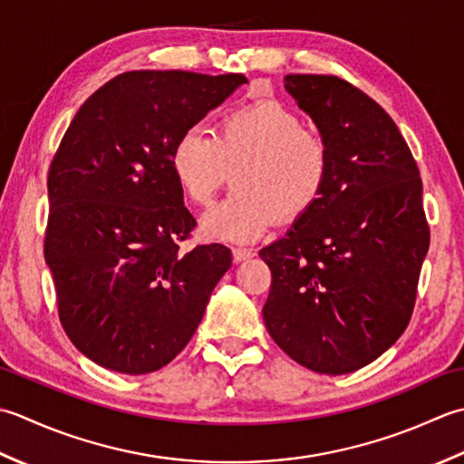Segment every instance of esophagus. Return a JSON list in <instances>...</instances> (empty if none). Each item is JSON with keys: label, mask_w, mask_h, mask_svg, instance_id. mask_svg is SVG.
<instances>
[{"label": "esophagus", "mask_w": 464, "mask_h": 464, "mask_svg": "<svg viewBox=\"0 0 464 464\" xmlns=\"http://www.w3.org/2000/svg\"><path fill=\"white\" fill-rule=\"evenodd\" d=\"M232 254H234V260L236 262H242V260H248L254 256V250L250 248H240V246H236V248H232Z\"/></svg>", "instance_id": "1"}]
</instances>
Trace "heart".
<instances>
[{
  "label": "heart",
  "instance_id": "b5f03b06",
  "mask_svg": "<svg viewBox=\"0 0 464 464\" xmlns=\"http://www.w3.org/2000/svg\"><path fill=\"white\" fill-rule=\"evenodd\" d=\"M169 168L194 204H210L234 169V190L202 218L212 240L248 244L276 220H296L323 198L333 174L328 140L278 100L230 111L216 134L188 128L176 140Z\"/></svg>",
  "mask_w": 464,
  "mask_h": 464
}]
</instances>
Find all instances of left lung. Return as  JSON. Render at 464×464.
<instances>
[{"label": "left lung", "mask_w": 464, "mask_h": 464, "mask_svg": "<svg viewBox=\"0 0 464 464\" xmlns=\"http://www.w3.org/2000/svg\"><path fill=\"white\" fill-rule=\"evenodd\" d=\"M285 88L333 150L323 198L260 250L274 343L320 374L371 364L412 316L430 230L422 179L392 118L336 75L288 73Z\"/></svg>", "instance_id": "left-lung-1"}]
</instances>
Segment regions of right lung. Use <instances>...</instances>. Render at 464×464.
Returning <instances> with one entry per match:
<instances>
[{
	"instance_id": "1",
	"label": "right lung",
	"mask_w": 464,
	"mask_h": 464,
	"mask_svg": "<svg viewBox=\"0 0 464 464\" xmlns=\"http://www.w3.org/2000/svg\"><path fill=\"white\" fill-rule=\"evenodd\" d=\"M246 82L242 73H120L63 134L47 172L44 256L65 334L96 364L148 374L174 361L232 266L222 244L179 250L196 220L169 154Z\"/></svg>"
}]
</instances>
